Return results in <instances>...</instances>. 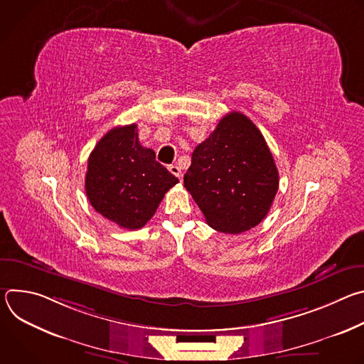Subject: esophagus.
<instances>
[{"instance_id": "34e87169", "label": "esophagus", "mask_w": 364, "mask_h": 364, "mask_svg": "<svg viewBox=\"0 0 364 364\" xmlns=\"http://www.w3.org/2000/svg\"><path fill=\"white\" fill-rule=\"evenodd\" d=\"M168 170L171 171V174H174L176 177L181 178V176H183V174H181V168H180L177 164H174V166H170V167H168Z\"/></svg>"}]
</instances>
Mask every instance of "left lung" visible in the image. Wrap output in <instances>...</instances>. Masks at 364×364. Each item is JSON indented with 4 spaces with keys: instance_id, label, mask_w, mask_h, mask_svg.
<instances>
[{
    "instance_id": "left-lung-1",
    "label": "left lung",
    "mask_w": 364,
    "mask_h": 364,
    "mask_svg": "<svg viewBox=\"0 0 364 364\" xmlns=\"http://www.w3.org/2000/svg\"><path fill=\"white\" fill-rule=\"evenodd\" d=\"M279 174L264 135L240 112L225 115L198 144L184 187L207 225L223 233H242L268 215Z\"/></svg>"
}]
</instances>
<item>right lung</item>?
Segmentation results:
<instances>
[{"label": "right lung", "mask_w": 364, "mask_h": 364, "mask_svg": "<svg viewBox=\"0 0 364 364\" xmlns=\"http://www.w3.org/2000/svg\"><path fill=\"white\" fill-rule=\"evenodd\" d=\"M177 183L155 160V152L139 144L136 124H131L112 128L96 144L89 155L85 188L97 213L135 230L145 226Z\"/></svg>", "instance_id": "right-lung-1"}]
</instances>
